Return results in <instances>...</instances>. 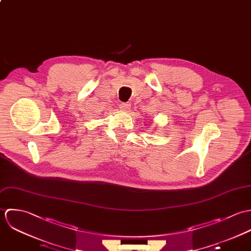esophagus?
<instances>
[{
	"label": "esophagus",
	"instance_id": "1",
	"mask_svg": "<svg viewBox=\"0 0 251 251\" xmlns=\"http://www.w3.org/2000/svg\"><path fill=\"white\" fill-rule=\"evenodd\" d=\"M130 106H131L130 102H121V104H120V108L125 110V111L128 110L130 108Z\"/></svg>",
	"mask_w": 251,
	"mask_h": 251
}]
</instances>
